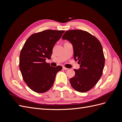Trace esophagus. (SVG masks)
I'll return each mask as SVG.
<instances>
[{"label":"esophagus","mask_w":122,"mask_h":122,"mask_svg":"<svg viewBox=\"0 0 122 122\" xmlns=\"http://www.w3.org/2000/svg\"><path fill=\"white\" fill-rule=\"evenodd\" d=\"M63 68V69L64 70H68L69 69L68 68H66V67H63V68Z\"/></svg>","instance_id":"1"}]
</instances>
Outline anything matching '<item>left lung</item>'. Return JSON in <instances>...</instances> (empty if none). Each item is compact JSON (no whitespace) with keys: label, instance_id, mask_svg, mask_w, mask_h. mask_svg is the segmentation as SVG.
Masks as SVG:
<instances>
[{"label":"left lung","instance_id":"8db88e82","mask_svg":"<svg viewBox=\"0 0 122 122\" xmlns=\"http://www.w3.org/2000/svg\"><path fill=\"white\" fill-rule=\"evenodd\" d=\"M62 39L72 44L74 58L80 64L79 69H74L75 76L70 79L71 86L81 93L90 91L100 79L104 67L100 42L90 33L78 29L66 31Z\"/></svg>","mask_w":122,"mask_h":122}]
</instances>
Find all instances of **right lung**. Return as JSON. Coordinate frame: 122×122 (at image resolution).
<instances>
[{"label": "right lung", "instance_id": "right-lung-1", "mask_svg": "<svg viewBox=\"0 0 122 122\" xmlns=\"http://www.w3.org/2000/svg\"><path fill=\"white\" fill-rule=\"evenodd\" d=\"M64 30H46L30 36L25 42L20 54L19 68L23 80L36 93H43L52 86L57 73L62 67L47 64L51 58L53 48Z\"/></svg>", "mask_w": 122, "mask_h": 122}]
</instances>
